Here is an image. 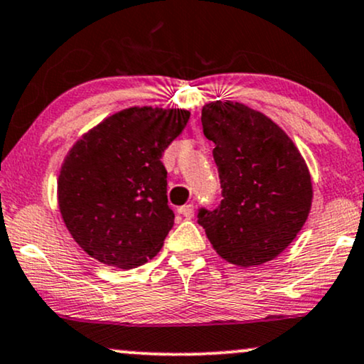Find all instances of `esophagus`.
<instances>
[{
	"instance_id": "obj_1",
	"label": "esophagus",
	"mask_w": 364,
	"mask_h": 364,
	"mask_svg": "<svg viewBox=\"0 0 364 364\" xmlns=\"http://www.w3.org/2000/svg\"><path fill=\"white\" fill-rule=\"evenodd\" d=\"M178 211H179V215H183L185 218H193V215H195V206H193L191 203L185 205V206H181Z\"/></svg>"
}]
</instances>
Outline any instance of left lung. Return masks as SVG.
Masks as SVG:
<instances>
[{
    "instance_id": "left-lung-1",
    "label": "left lung",
    "mask_w": 364,
    "mask_h": 364,
    "mask_svg": "<svg viewBox=\"0 0 364 364\" xmlns=\"http://www.w3.org/2000/svg\"><path fill=\"white\" fill-rule=\"evenodd\" d=\"M201 124L215 142L222 203L198 223L222 259L240 267L272 260L304 227L311 173L291 137L272 119L240 102L203 105Z\"/></svg>"
}]
</instances>
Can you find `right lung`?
<instances>
[{
    "instance_id": "add662e5",
    "label": "right lung",
    "mask_w": 364,
    "mask_h": 364,
    "mask_svg": "<svg viewBox=\"0 0 364 364\" xmlns=\"http://www.w3.org/2000/svg\"><path fill=\"white\" fill-rule=\"evenodd\" d=\"M190 110L134 105L85 132L63 159L58 208L73 240L105 265L132 269L158 254L173 228L161 156Z\"/></svg>"
}]
</instances>
